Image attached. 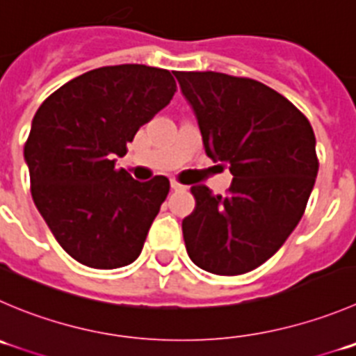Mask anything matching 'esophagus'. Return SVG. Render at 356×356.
<instances>
[{"label":"esophagus","instance_id":"34e87169","mask_svg":"<svg viewBox=\"0 0 356 356\" xmlns=\"http://www.w3.org/2000/svg\"><path fill=\"white\" fill-rule=\"evenodd\" d=\"M171 188H172V191H185V185H181L180 181L171 180Z\"/></svg>","mask_w":356,"mask_h":356}]
</instances>
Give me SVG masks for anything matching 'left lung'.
Returning a JSON list of instances; mask_svg holds the SVG:
<instances>
[{"mask_svg": "<svg viewBox=\"0 0 356 356\" xmlns=\"http://www.w3.org/2000/svg\"><path fill=\"white\" fill-rule=\"evenodd\" d=\"M195 111L206 155L227 162L225 195L191 188L194 211L181 222L192 262L218 276L262 266L302 218L318 175L309 120L270 87L216 71H175Z\"/></svg>", "mask_w": 356, "mask_h": 356, "instance_id": "8db88e82", "label": "left lung"}]
</instances>
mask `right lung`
<instances>
[{"label":"right lung","instance_id":"add662e5","mask_svg":"<svg viewBox=\"0 0 356 356\" xmlns=\"http://www.w3.org/2000/svg\"><path fill=\"white\" fill-rule=\"evenodd\" d=\"M175 92L168 70L118 64L70 80L36 111L24 145L33 201L76 262L117 269L140 257L169 180H133L115 168V155L127 154L138 129Z\"/></svg>","mask_w":356,"mask_h":356}]
</instances>
